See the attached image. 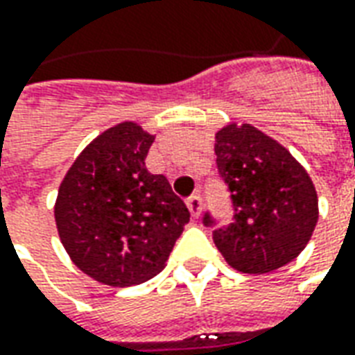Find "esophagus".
<instances>
[{"label":"esophagus","instance_id":"1","mask_svg":"<svg viewBox=\"0 0 355 355\" xmlns=\"http://www.w3.org/2000/svg\"><path fill=\"white\" fill-rule=\"evenodd\" d=\"M186 205H188L190 215H192L194 219H198V217L202 215V198H200V196H192V198H188Z\"/></svg>","mask_w":355,"mask_h":355}]
</instances>
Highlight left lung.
I'll return each instance as SVG.
<instances>
[{
    "instance_id": "1",
    "label": "left lung",
    "mask_w": 355,
    "mask_h": 355,
    "mask_svg": "<svg viewBox=\"0 0 355 355\" xmlns=\"http://www.w3.org/2000/svg\"><path fill=\"white\" fill-rule=\"evenodd\" d=\"M215 155L234 203V220L213 232L225 261L248 275L272 272L294 261L319 219L315 184L304 165L250 123L219 128ZM203 220L213 223L209 215Z\"/></svg>"
}]
</instances>
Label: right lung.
<instances>
[{
	"label": "right lung",
	"mask_w": 355,
	"mask_h": 355,
	"mask_svg": "<svg viewBox=\"0 0 355 355\" xmlns=\"http://www.w3.org/2000/svg\"><path fill=\"white\" fill-rule=\"evenodd\" d=\"M155 135L123 121L96 136L59 184L55 225L78 269L107 286L150 281L190 213L169 180L146 169Z\"/></svg>",
	"instance_id": "obj_1"
}]
</instances>
